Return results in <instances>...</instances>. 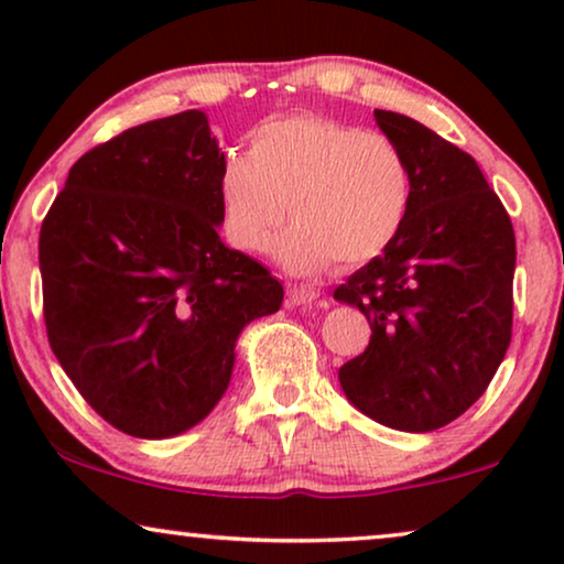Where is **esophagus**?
Returning a JSON list of instances; mask_svg holds the SVG:
<instances>
[{
	"instance_id": "obj_1",
	"label": "esophagus",
	"mask_w": 564,
	"mask_h": 564,
	"mask_svg": "<svg viewBox=\"0 0 564 564\" xmlns=\"http://www.w3.org/2000/svg\"><path fill=\"white\" fill-rule=\"evenodd\" d=\"M288 297L292 305H307V303H315V300H321V290L311 288V284H290Z\"/></svg>"
}]
</instances>
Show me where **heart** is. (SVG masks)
Here are the masks:
<instances>
[{"instance_id":"obj_1","label":"heart","mask_w":564,"mask_h":564,"mask_svg":"<svg viewBox=\"0 0 564 564\" xmlns=\"http://www.w3.org/2000/svg\"><path fill=\"white\" fill-rule=\"evenodd\" d=\"M411 199V166L392 138L315 115L264 122L251 153H228L218 174L223 228L238 249L264 251L284 215L295 218L272 246L295 274L380 257Z\"/></svg>"}]
</instances>
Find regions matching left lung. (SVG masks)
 Wrapping results in <instances>:
<instances>
[{"label": "left lung", "mask_w": 564, "mask_h": 564, "mask_svg": "<svg viewBox=\"0 0 564 564\" xmlns=\"http://www.w3.org/2000/svg\"><path fill=\"white\" fill-rule=\"evenodd\" d=\"M375 120L405 153L413 199L395 241L334 292L372 328L338 382L372 421L426 434L465 413L506 357L516 236L469 153L400 112Z\"/></svg>", "instance_id": "left-lung-1"}]
</instances>
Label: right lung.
<instances>
[{"label": "right lung", "mask_w": 564, "mask_h": 564, "mask_svg": "<svg viewBox=\"0 0 564 564\" xmlns=\"http://www.w3.org/2000/svg\"><path fill=\"white\" fill-rule=\"evenodd\" d=\"M223 159L205 112L143 122L84 153L43 220L51 349L122 434L207 419L241 330L282 305L280 280L220 241Z\"/></svg>", "instance_id": "add662e5"}]
</instances>
